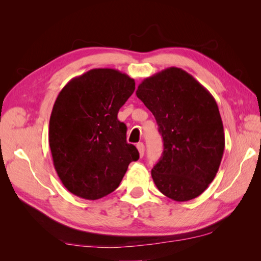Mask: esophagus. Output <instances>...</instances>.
I'll list each match as a JSON object with an SVG mask.
<instances>
[{
  "label": "esophagus",
  "mask_w": 261,
  "mask_h": 261,
  "mask_svg": "<svg viewBox=\"0 0 261 261\" xmlns=\"http://www.w3.org/2000/svg\"><path fill=\"white\" fill-rule=\"evenodd\" d=\"M136 147H137L138 151H139V155H140V158H143V156H144V154H145V146H144V144H143V143H138Z\"/></svg>",
  "instance_id": "esophagus-1"
}]
</instances>
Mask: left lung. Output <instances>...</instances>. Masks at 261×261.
Segmentation results:
<instances>
[{
    "label": "left lung",
    "mask_w": 261,
    "mask_h": 261,
    "mask_svg": "<svg viewBox=\"0 0 261 261\" xmlns=\"http://www.w3.org/2000/svg\"><path fill=\"white\" fill-rule=\"evenodd\" d=\"M136 94L152 112L163 138L162 155L151 170L155 186L175 201L196 198L216 177L224 151L215 98L177 67L146 78Z\"/></svg>",
    "instance_id": "left-lung-1"
}]
</instances>
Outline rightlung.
Returning a JSON list of instances; mask_svg holds the SVG:
<instances>
[{
  "label": "right lung",
  "instance_id": "right-lung-1",
  "mask_svg": "<svg viewBox=\"0 0 261 261\" xmlns=\"http://www.w3.org/2000/svg\"><path fill=\"white\" fill-rule=\"evenodd\" d=\"M135 81L112 68H94L69 81L54 102L49 125L53 164L67 191L96 200L114 192L128 164L139 159L117 120Z\"/></svg>",
  "mask_w": 261,
  "mask_h": 261
}]
</instances>
